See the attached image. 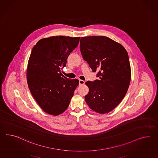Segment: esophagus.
Listing matches in <instances>:
<instances>
[{"instance_id":"esophagus-1","label":"esophagus","mask_w":158,"mask_h":158,"mask_svg":"<svg viewBox=\"0 0 158 158\" xmlns=\"http://www.w3.org/2000/svg\"><path fill=\"white\" fill-rule=\"evenodd\" d=\"M79 84H80V85H84V84H85V81H83V80H79Z\"/></svg>"}]
</instances>
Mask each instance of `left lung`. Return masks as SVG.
<instances>
[{"label":"left lung","mask_w":158,"mask_h":158,"mask_svg":"<svg viewBox=\"0 0 158 158\" xmlns=\"http://www.w3.org/2000/svg\"><path fill=\"white\" fill-rule=\"evenodd\" d=\"M80 50L98 80L87 81L85 100L93 111L105 114L120 104L129 88L131 70L129 57L121 44L105 36H83Z\"/></svg>","instance_id":"8db88e82"}]
</instances>
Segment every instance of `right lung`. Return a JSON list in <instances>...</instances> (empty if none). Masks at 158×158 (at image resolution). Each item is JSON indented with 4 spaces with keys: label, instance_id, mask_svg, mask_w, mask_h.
Wrapping results in <instances>:
<instances>
[{
    "label": "right lung",
    "instance_id": "1",
    "mask_svg": "<svg viewBox=\"0 0 158 158\" xmlns=\"http://www.w3.org/2000/svg\"><path fill=\"white\" fill-rule=\"evenodd\" d=\"M80 37L53 36L41 39L32 49L27 68L28 88L45 112L57 116L67 109L79 84L61 71Z\"/></svg>",
    "mask_w": 158,
    "mask_h": 158
}]
</instances>
